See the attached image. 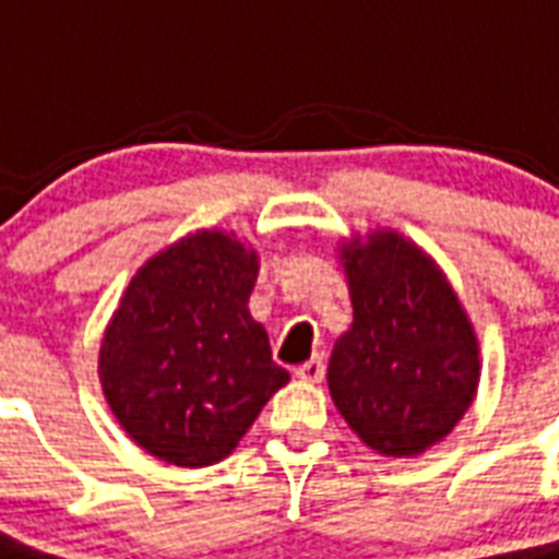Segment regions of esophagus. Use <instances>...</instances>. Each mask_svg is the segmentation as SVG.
<instances>
[{"label": "esophagus", "mask_w": 559, "mask_h": 559, "mask_svg": "<svg viewBox=\"0 0 559 559\" xmlns=\"http://www.w3.org/2000/svg\"><path fill=\"white\" fill-rule=\"evenodd\" d=\"M297 378L300 381H307V384H321V378H324V360L321 357H312L304 366H297Z\"/></svg>", "instance_id": "esophagus-1"}]
</instances>
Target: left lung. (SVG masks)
I'll list each match as a JSON object with an SVG mask.
<instances>
[{
  "label": "left lung",
  "instance_id": "8db88e82",
  "mask_svg": "<svg viewBox=\"0 0 559 559\" xmlns=\"http://www.w3.org/2000/svg\"><path fill=\"white\" fill-rule=\"evenodd\" d=\"M354 321L328 366L333 405L386 459L443 441L479 386V340L447 274L396 229L342 240Z\"/></svg>",
  "mask_w": 559,
  "mask_h": 559
}]
</instances>
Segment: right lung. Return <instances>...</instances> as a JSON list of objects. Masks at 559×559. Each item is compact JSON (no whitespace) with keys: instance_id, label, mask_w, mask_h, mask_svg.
<instances>
[{"instance_id":"add662e5","label":"right lung","mask_w":559,"mask_h":559,"mask_svg":"<svg viewBox=\"0 0 559 559\" xmlns=\"http://www.w3.org/2000/svg\"><path fill=\"white\" fill-rule=\"evenodd\" d=\"M259 252L223 229L178 238L133 274L112 312L97 374L118 426L178 467L223 462L288 384L250 316Z\"/></svg>"}]
</instances>
